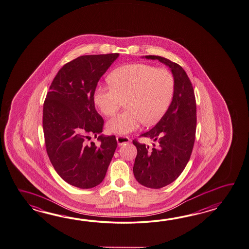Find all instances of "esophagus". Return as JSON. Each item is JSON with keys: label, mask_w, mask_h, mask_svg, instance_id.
<instances>
[{"label": "esophagus", "mask_w": 249, "mask_h": 249, "mask_svg": "<svg viewBox=\"0 0 249 249\" xmlns=\"http://www.w3.org/2000/svg\"><path fill=\"white\" fill-rule=\"evenodd\" d=\"M116 140L119 146L123 145V144H127V143H129V142H130V139H129V138H127V137H123V136H119V137H117Z\"/></svg>", "instance_id": "esophagus-1"}]
</instances>
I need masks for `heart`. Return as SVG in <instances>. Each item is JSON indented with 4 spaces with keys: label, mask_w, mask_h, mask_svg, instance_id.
Masks as SVG:
<instances>
[{
    "label": "heart",
    "mask_w": 249,
    "mask_h": 249,
    "mask_svg": "<svg viewBox=\"0 0 249 249\" xmlns=\"http://www.w3.org/2000/svg\"><path fill=\"white\" fill-rule=\"evenodd\" d=\"M110 84H100L94 90V103L101 112L111 116L125 99V111L106 122V130L112 134H127L144 122H158L171 105L174 79L165 69H155L144 63L120 67L109 76Z\"/></svg>",
    "instance_id": "heart-1"
}]
</instances>
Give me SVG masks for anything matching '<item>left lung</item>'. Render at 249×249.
<instances>
[{
  "label": "left lung",
  "instance_id": "8db88e82",
  "mask_svg": "<svg viewBox=\"0 0 249 249\" xmlns=\"http://www.w3.org/2000/svg\"><path fill=\"white\" fill-rule=\"evenodd\" d=\"M142 58L165 64L174 79L168 110L155 127L141 135L152 139L153 145L133 141L138 150L133 167L136 179L146 188H160L173 182L189 160L196 138V105L192 84L182 67L160 56Z\"/></svg>",
  "mask_w": 249,
  "mask_h": 249
}]
</instances>
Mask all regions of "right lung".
Here are the masks:
<instances>
[{
    "label": "right lung",
    "mask_w": 249,
    "mask_h": 249,
    "mask_svg": "<svg viewBox=\"0 0 249 249\" xmlns=\"http://www.w3.org/2000/svg\"><path fill=\"white\" fill-rule=\"evenodd\" d=\"M119 53L84 55L57 73L44 101L43 128L47 155L60 177L74 187L91 188L104 180L116 150L114 136L103 134L94 90ZM91 135L99 146L88 143Z\"/></svg>",
    "instance_id": "add662e5"
}]
</instances>
